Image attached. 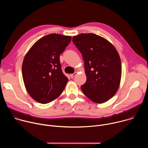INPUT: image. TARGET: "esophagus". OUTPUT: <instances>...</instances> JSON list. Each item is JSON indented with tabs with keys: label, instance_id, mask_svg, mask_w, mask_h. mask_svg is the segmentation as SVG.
<instances>
[{
	"label": "esophagus",
	"instance_id": "34e87169",
	"mask_svg": "<svg viewBox=\"0 0 148 148\" xmlns=\"http://www.w3.org/2000/svg\"><path fill=\"white\" fill-rule=\"evenodd\" d=\"M77 72H75L74 74H71V75H70V76H71V78H74V77L77 75Z\"/></svg>",
	"mask_w": 148,
	"mask_h": 148
}]
</instances>
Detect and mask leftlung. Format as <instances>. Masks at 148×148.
<instances>
[{
  "label": "left lung",
  "mask_w": 148,
  "mask_h": 148,
  "mask_svg": "<svg viewBox=\"0 0 148 148\" xmlns=\"http://www.w3.org/2000/svg\"><path fill=\"white\" fill-rule=\"evenodd\" d=\"M82 54L87 81L81 86L83 93L96 103H103L116 92L121 77V62L114 46L93 33H82L73 37Z\"/></svg>",
  "instance_id": "8db88e82"
}]
</instances>
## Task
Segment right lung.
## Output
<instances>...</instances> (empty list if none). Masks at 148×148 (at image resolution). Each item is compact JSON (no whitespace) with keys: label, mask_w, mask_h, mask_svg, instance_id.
<instances>
[{"label":"right lung","mask_w":148,"mask_h":148,"mask_svg":"<svg viewBox=\"0 0 148 148\" xmlns=\"http://www.w3.org/2000/svg\"><path fill=\"white\" fill-rule=\"evenodd\" d=\"M71 40L70 36L46 35L37 41L25 56L23 79L28 93L37 102H51L64 90L69 79L62 73L60 55Z\"/></svg>","instance_id":"add662e5"}]
</instances>
